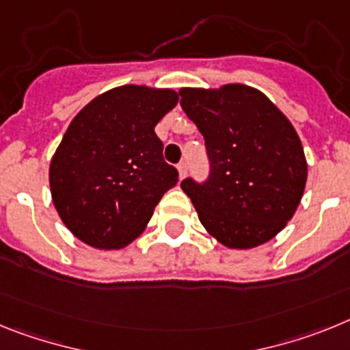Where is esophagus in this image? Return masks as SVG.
<instances>
[{
    "mask_svg": "<svg viewBox=\"0 0 350 350\" xmlns=\"http://www.w3.org/2000/svg\"><path fill=\"white\" fill-rule=\"evenodd\" d=\"M178 172H179V178L183 179L185 176H187V172H188V167H187V163H185V162H181V163H179V165H178Z\"/></svg>",
    "mask_w": 350,
    "mask_h": 350,
    "instance_id": "esophagus-1",
    "label": "esophagus"
}]
</instances>
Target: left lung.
Masks as SVG:
<instances>
[{
  "label": "left lung",
  "mask_w": 350,
  "mask_h": 350,
  "mask_svg": "<svg viewBox=\"0 0 350 350\" xmlns=\"http://www.w3.org/2000/svg\"><path fill=\"white\" fill-rule=\"evenodd\" d=\"M181 107L206 142L209 178L181 188L200 224L227 248L273 239L294 217L306 185L305 151L293 123L255 88H181Z\"/></svg>",
  "instance_id": "1"
}]
</instances>
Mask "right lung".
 Masks as SVG:
<instances>
[{"mask_svg":"<svg viewBox=\"0 0 350 350\" xmlns=\"http://www.w3.org/2000/svg\"><path fill=\"white\" fill-rule=\"evenodd\" d=\"M174 90L120 86L91 100L68 124L49 167L54 208L70 232L100 250H120L146 229L178 183L154 126Z\"/></svg>","mask_w":350,"mask_h":350,"instance_id":"right-lung-1","label":"right lung"}]
</instances>
